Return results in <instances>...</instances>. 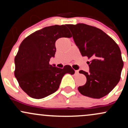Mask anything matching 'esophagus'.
<instances>
[{
  "label": "esophagus",
  "instance_id": "1",
  "mask_svg": "<svg viewBox=\"0 0 128 128\" xmlns=\"http://www.w3.org/2000/svg\"><path fill=\"white\" fill-rule=\"evenodd\" d=\"M75 73H76V74L79 73V70H75Z\"/></svg>",
  "mask_w": 128,
  "mask_h": 128
}]
</instances>
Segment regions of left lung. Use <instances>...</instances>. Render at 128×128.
<instances>
[{
	"mask_svg": "<svg viewBox=\"0 0 128 128\" xmlns=\"http://www.w3.org/2000/svg\"><path fill=\"white\" fill-rule=\"evenodd\" d=\"M82 56L91 58L89 72L79 92L89 98L100 99L110 93L118 83L123 67L121 51L117 44L99 28L84 23L67 24Z\"/></svg>",
	"mask_w": 128,
	"mask_h": 128,
	"instance_id": "1",
	"label": "left lung"
}]
</instances>
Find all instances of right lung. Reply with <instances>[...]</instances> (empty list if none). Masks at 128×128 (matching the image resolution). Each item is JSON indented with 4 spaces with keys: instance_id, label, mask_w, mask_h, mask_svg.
I'll list each match as a JSON object with an SVG mask.
<instances>
[{
    "instance_id": "1",
    "label": "right lung",
    "mask_w": 128,
    "mask_h": 128,
    "mask_svg": "<svg viewBox=\"0 0 128 128\" xmlns=\"http://www.w3.org/2000/svg\"><path fill=\"white\" fill-rule=\"evenodd\" d=\"M67 25L48 26L28 36L20 44L15 57L14 75L21 88L34 99L55 92L66 73L73 74L71 66L63 68L50 65L55 56V42L60 38L72 37Z\"/></svg>"
}]
</instances>
